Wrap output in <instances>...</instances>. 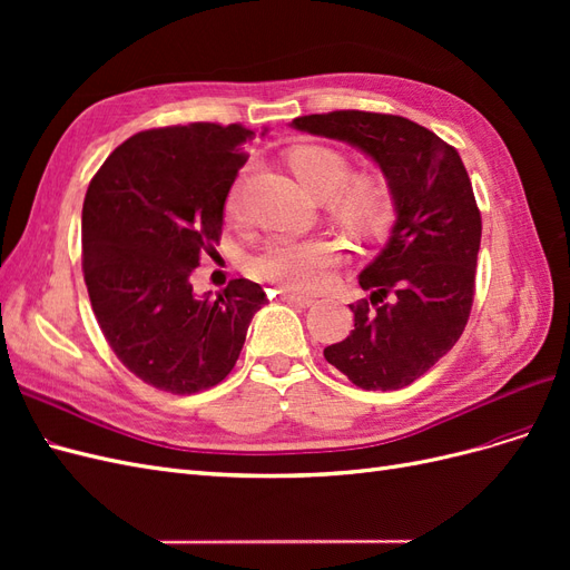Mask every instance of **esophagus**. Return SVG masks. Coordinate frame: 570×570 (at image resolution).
<instances>
[{"label":"esophagus","instance_id":"1","mask_svg":"<svg viewBox=\"0 0 570 570\" xmlns=\"http://www.w3.org/2000/svg\"><path fill=\"white\" fill-rule=\"evenodd\" d=\"M281 297H283L285 302H292V304L302 306V308H308V306H314V304H316V299H312V297H304V295H295V292H287V289H283V292H281Z\"/></svg>","mask_w":570,"mask_h":570}]
</instances>
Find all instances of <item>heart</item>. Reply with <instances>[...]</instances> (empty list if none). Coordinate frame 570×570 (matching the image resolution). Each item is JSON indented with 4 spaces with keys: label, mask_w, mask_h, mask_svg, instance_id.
Segmentation results:
<instances>
[{
    "label": "heart",
    "mask_w": 570,
    "mask_h": 570,
    "mask_svg": "<svg viewBox=\"0 0 570 570\" xmlns=\"http://www.w3.org/2000/svg\"><path fill=\"white\" fill-rule=\"evenodd\" d=\"M289 166L308 195L323 202L331 199V212L344 228L361 235L385 228L392 214L390 189L373 176L350 180V161L340 151L323 145H302L289 151ZM226 209L233 218L243 216V185L233 187ZM337 258L340 247L327 237H273L254 256V271L258 278L292 289H318Z\"/></svg>",
    "instance_id": "obj_1"
}]
</instances>
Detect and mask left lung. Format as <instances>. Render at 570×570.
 <instances>
[{"label": "left lung", "mask_w": 570, "mask_h": 570, "mask_svg": "<svg viewBox=\"0 0 570 570\" xmlns=\"http://www.w3.org/2000/svg\"><path fill=\"white\" fill-rule=\"evenodd\" d=\"M292 128L361 149L387 180L394 226L358 275L371 297L350 304L354 331L323 356L361 390H402L469 323L482 233L471 178L452 145L404 116L331 111L299 116Z\"/></svg>", "instance_id": "obj_1"}]
</instances>
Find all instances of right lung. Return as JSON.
I'll list each match as a JSON object with an SVG mask.
<instances>
[{
    "label": "right lung",
    "mask_w": 570,
    "mask_h": 570,
    "mask_svg": "<svg viewBox=\"0 0 570 570\" xmlns=\"http://www.w3.org/2000/svg\"><path fill=\"white\" fill-rule=\"evenodd\" d=\"M264 135V132H262ZM256 130L187 124L132 135L101 164L82 202V273L109 347L130 373L170 394L218 385L268 299L230 281L197 295L193 271L212 252Z\"/></svg>",
    "instance_id": "1"
}]
</instances>
